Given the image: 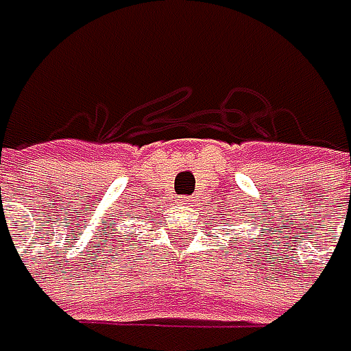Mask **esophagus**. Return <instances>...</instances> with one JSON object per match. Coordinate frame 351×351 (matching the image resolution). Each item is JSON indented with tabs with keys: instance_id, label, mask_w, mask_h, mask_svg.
<instances>
[{
	"instance_id": "obj_1",
	"label": "esophagus",
	"mask_w": 351,
	"mask_h": 351,
	"mask_svg": "<svg viewBox=\"0 0 351 351\" xmlns=\"http://www.w3.org/2000/svg\"><path fill=\"white\" fill-rule=\"evenodd\" d=\"M191 202V197H187V195H184V197H180V203H184V205H187V203Z\"/></svg>"
}]
</instances>
